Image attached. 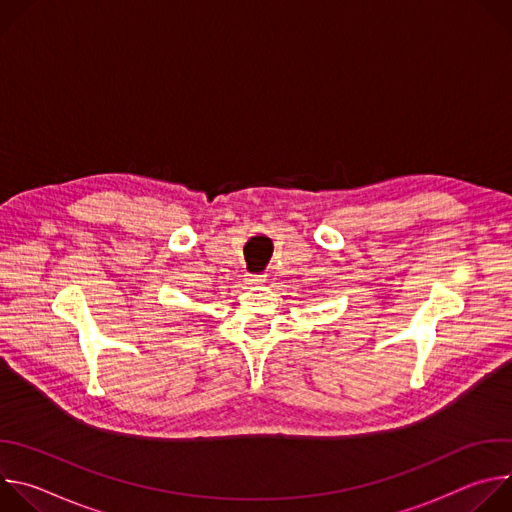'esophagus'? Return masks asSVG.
Instances as JSON below:
<instances>
[{
	"label": "esophagus",
	"instance_id": "obj_1",
	"mask_svg": "<svg viewBox=\"0 0 512 512\" xmlns=\"http://www.w3.org/2000/svg\"><path fill=\"white\" fill-rule=\"evenodd\" d=\"M247 285H261L265 279H263V275H247Z\"/></svg>",
	"mask_w": 512,
	"mask_h": 512
}]
</instances>
